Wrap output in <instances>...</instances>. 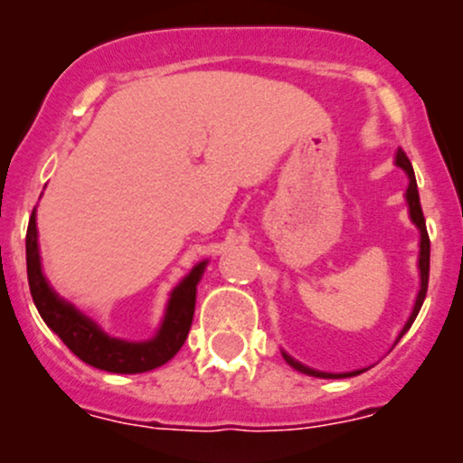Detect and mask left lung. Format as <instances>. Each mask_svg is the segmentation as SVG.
I'll return each mask as SVG.
<instances>
[{"instance_id": "obj_1", "label": "left lung", "mask_w": 463, "mask_h": 463, "mask_svg": "<svg viewBox=\"0 0 463 463\" xmlns=\"http://www.w3.org/2000/svg\"><path fill=\"white\" fill-rule=\"evenodd\" d=\"M396 165L401 167V170L408 175L410 179V185H408V193H405V199H408V205H410V219H412L414 226L419 228V232H421V241H419V273H421V288H419V296H417V302H414V309L412 314H410L408 322H405V326L401 329L399 338L405 334V331L412 326L414 318H417L419 309H421L423 300H426V293H428V278H430V237H428V231H426V219H423V210H421V202H419V190H417V179H414V170H412V163H410V158L405 156L403 149H399L396 152ZM284 361L288 363V365L293 367V370L302 372V374H309V376H318V378H347V376H356L361 374L363 370H356V372H345V374H331V372H318V370H311V367L302 365V363L293 361L291 356H288L287 352H282Z\"/></svg>"}]
</instances>
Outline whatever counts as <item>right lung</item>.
Instances as JSON below:
<instances>
[{"instance_id": "1", "label": "right lung", "mask_w": 463, "mask_h": 463, "mask_svg": "<svg viewBox=\"0 0 463 463\" xmlns=\"http://www.w3.org/2000/svg\"><path fill=\"white\" fill-rule=\"evenodd\" d=\"M205 264L208 261H199L181 279L179 287L170 293L165 318H163L156 335L152 340H143V343H129V340L107 335L96 322L80 309H76L71 302L62 300L46 282L40 264L35 210H33L29 231H26V273H29L33 302H35L42 320L53 334L60 335V340L80 361L98 367V370L114 372V374H141V372L161 367L184 347L190 325H193L197 284L202 279Z\"/></svg>"}]
</instances>
